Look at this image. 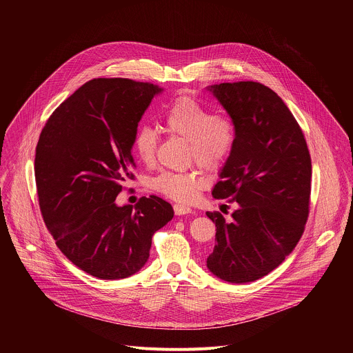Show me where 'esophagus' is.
I'll use <instances>...</instances> for the list:
<instances>
[{
  "instance_id": "esophagus-1",
  "label": "esophagus",
  "mask_w": 353,
  "mask_h": 353,
  "mask_svg": "<svg viewBox=\"0 0 353 353\" xmlns=\"http://www.w3.org/2000/svg\"><path fill=\"white\" fill-rule=\"evenodd\" d=\"M174 212L176 216H183V214H189L192 213V208L183 203H175L174 205Z\"/></svg>"
}]
</instances>
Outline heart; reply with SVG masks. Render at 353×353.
Here are the masks:
<instances>
[{"mask_svg": "<svg viewBox=\"0 0 353 353\" xmlns=\"http://www.w3.org/2000/svg\"><path fill=\"white\" fill-rule=\"evenodd\" d=\"M167 133L189 141L190 154L203 167L220 164L235 143V125L224 114H212L200 101L178 98L163 112ZM157 148V132L150 125L141 126L134 137L139 159L152 164ZM205 185L200 172H163L152 181V188L181 202L194 201Z\"/></svg>", "mask_w": 353, "mask_h": 353, "instance_id": "heart-1", "label": "heart"}]
</instances>
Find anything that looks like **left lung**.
<instances>
[{"instance_id":"obj_1","label":"left lung","mask_w":353,"mask_h":353,"mask_svg":"<svg viewBox=\"0 0 353 353\" xmlns=\"http://www.w3.org/2000/svg\"><path fill=\"white\" fill-rule=\"evenodd\" d=\"M235 125V143L212 196L238 202L230 223L216 224L206 266L235 284L255 281L276 269L298 245L308 217L311 157L302 129L283 99L254 83L206 87Z\"/></svg>"}]
</instances>
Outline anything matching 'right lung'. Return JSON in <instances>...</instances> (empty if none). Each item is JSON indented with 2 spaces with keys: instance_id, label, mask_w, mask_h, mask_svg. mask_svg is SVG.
<instances>
[{
  "instance_id": "1",
  "label": "right lung",
  "mask_w": 353,
  "mask_h": 353,
  "mask_svg": "<svg viewBox=\"0 0 353 353\" xmlns=\"http://www.w3.org/2000/svg\"><path fill=\"white\" fill-rule=\"evenodd\" d=\"M163 88L129 79H94L59 104L35 153L43 220L55 245L81 270L101 280L137 273L153 234L174 217L160 197L117 205L130 179L137 126Z\"/></svg>"
}]
</instances>
